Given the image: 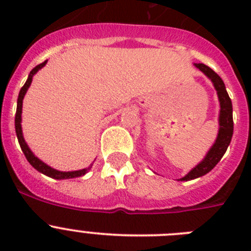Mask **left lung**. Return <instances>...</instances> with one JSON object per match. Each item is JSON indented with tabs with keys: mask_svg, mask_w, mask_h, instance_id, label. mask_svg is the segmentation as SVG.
I'll return each instance as SVG.
<instances>
[{
	"mask_svg": "<svg viewBox=\"0 0 251 251\" xmlns=\"http://www.w3.org/2000/svg\"><path fill=\"white\" fill-rule=\"evenodd\" d=\"M197 69H200L201 72L212 81L215 89L217 92L219 101H220V117H219V134L215 141L214 146L210 148L205 158L199 163L195 168H192L185 177L181 178V181H190L197 177H201L203 175L208 174L215 166L220 162L223 156L225 154L226 150L229 147L230 142L232 138V132H234V121H232V104L229 94L226 92L225 84L216 73L211 68H208L205 64H195Z\"/></svg>",
	"mask_w": 251,
	"mask_h": 251,
	"instance_id": "left-lung-1",
	"label": "left lung"
}]
</instances>
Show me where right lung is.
I'll return each instance as SVG.
<instances>
[{
	"mask_svg": "<svg viewBox=\"0 0 251 251\" xmlns=\"http://www.w3.org/2000/svg\"><path fill=\"white\" fill-rule=\"evenodd\" d=\"M48 63V60L44 61V63L39 64L37 66H35L32 70L28 74L27 80H26L25 85L22 86L21 90H20V94H19V98H17V109H16V115H15V128H16V134H17V139H19V143H20V147H21L22 152L25 154L26 159L28 161L32 167L35 170H37L41 174L46 175V176L51 177V178H55V179H66V178H75V177H80L84 176V175L90 170V167L88 168H84V170H79V171H72V172H61V171H57L54 170V168H51L50 166H48L46 163H44L43 161H40L37 157H35V154L31 152V150L28 148V146L26 145L25 139H24V136H22V128H21V113H22V100H24V97H25L26 92H27L28 86H30L31 81H32V76L39 72L40 69L45 66V64Z\"/></svg>",
	"mask_w": 251,
	"mask_h": 251,
	"instance_id": "1",
	"label": "right lung"
}]
</instances>
